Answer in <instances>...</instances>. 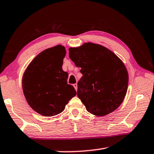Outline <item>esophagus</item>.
<instances>
[{"instance_id":"obj_1","label":"esophagus","mask_w":154,"mask_h":154,"mask_svg":"<svg viewBox=\"0 0 154 154\" xmlns=\"http://www.w3.org/2000/svg\"><path fill=\"white\" fill-rule=\"evenodd\" d=\"M73 87L75 88V90H77V83H75V84H73Z\"/></svg>"}]
</instances>
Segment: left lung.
Instances as JSON below:
<instances>
[{
	"label": "left lung",
	"instance_id": "obj_1",
	"mask_svg": "<svg viewBox=\"0 0 154 154\" xmlns=\"http://www.w3.org/2000/svg\"><path fill=\"white\" fill-rule=\"evenodd\" d=\"M69 51L70 59L82 69L77 96L86 110L101 117L118 109L128 85V73L121 59L105 47L90 42Z\"/></svg>",
	"mask_w": 154,
	"mask_h": 154
}]
</instances>
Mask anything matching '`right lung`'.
<instances>
[{
    "label": "right lung",
    "instance_id": "add662e5",
    "mask_svg": "<svg viewBox=\"0 0 154 154\" xmlns=\"http://www.w3.org/2000/svg\"><path fill=\"white\" fill-rule=\"evenodd\" d=\"M66 49L58 45L38 54L25 70L22 89L26 100L36 113L51 117L60 113L76 95L67 83L68 74L62 69Z\"/></svg>",
    "mask_w": 154,
    "mask_h": 154
}]
</instances>
